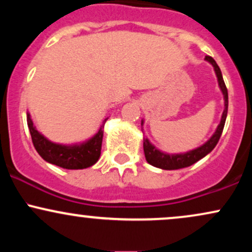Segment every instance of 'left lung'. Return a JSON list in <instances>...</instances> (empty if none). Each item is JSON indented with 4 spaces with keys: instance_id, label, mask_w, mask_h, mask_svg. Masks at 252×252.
<instances>
[{
    "instance_id": "1",
    "label": "left lung",
    "mask_w": 252,
    "mask_h": 252,
    "mask_svg": "<svg viewBox=\"0 0 252 252\" xmlns=\"http://www.w3.org/2000/svg\"><path fill=\"white\" fill-rule=\"evenodd\" d=\"M205 59H206L209 63H212V66L215 67L217 78H218L219 88H220L222 94H224L225 109H224V112H222L220 123H219L218 128H217L215 134H213L212 137H211L206 143L202 144L201 147H199V148H196L194 150H190L189 153H185V154H173V155L166 154V153H162L160 152V150L156 149L155 147L149 142L148 138H144L143 141L144 155H146L147 162L152 164V166L158 167V168H161V169H167V170L180 169V168H185V167L192 166V164L195 163L196 161H199L200 158H204V156H206L209 153L212 152L213 148L217 146V143H218L219 138H220L222 129H224V126H225V121H226V116H227V105H228L227 89L224 83V79H222L220 68H219V66L217 65L216 60L210 56L205 57Z\"/></svg>"
}]
</instances>
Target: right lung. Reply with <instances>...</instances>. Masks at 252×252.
<instances>
[{"instance_id": "add662e5", "label": "right lung", "mask_w": 252, "mask_h": 252, "mask_svg": "<svg viewBox=\"0 0 252 252\" xmlns=\"http://www.w3.org/2000/svg\"><path fill=\"white\" fill-rule=\"evenodd\" d=\"M106 120L103 121L102 126L96 135L82 144L63 146L48 141L35 129L32 122L30 114H27V124L30 128L32 142L34 148L45 161L66 169H84L94 166L100 156L103 141V128Z\"/></svg>"}]
</instances>
